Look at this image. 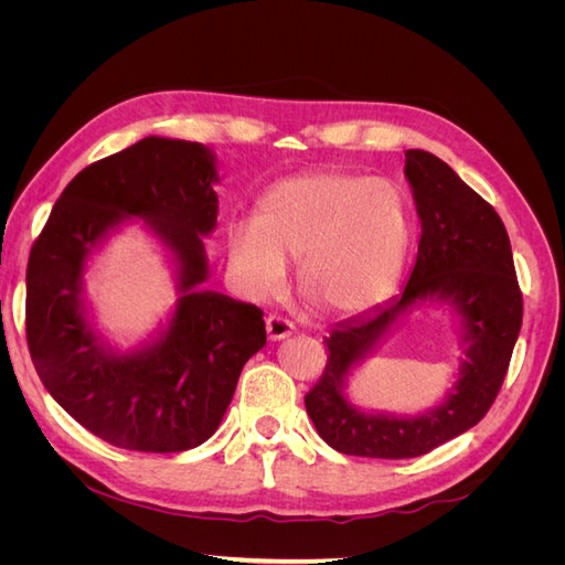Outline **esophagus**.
<instances>
[{
  "label": "esophagus",
  "instance_id": "esophagus-1",
  "mask_svg": "<svg viewBox=\"0 0 565 565\" xmlns=\"http://www.w3.org/2000/svg\"><path fill=\"white\" fill-rule=\"evenodd\" d=\"M292 332H295V324L289 322V320H285L280 316L266 318V337H268V341H282Z\"/></svg>",
  "mask_w": 565,
  "mask_h": 565
}]
</instances>
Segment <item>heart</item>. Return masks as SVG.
Returning a JSON list of instances; mask_svg holds the SVG:
<instances>
[{
    "instance_id": "heart-1",
    "label": "heart",
    "mask_w": 565,
    "mask_h": 565,
    "mask_svg": "<svg viewBox=\"0 0 565 565\" xmlns=\"http://www.w3.org/2000/svg\"><path fill=\"white\" fill-rule=\"evenodd\" d=\"M413 245L405 191L384 177L318 169L276 183L254 221L226 233L228 266L243 292L268 299L297 264V285L316 309L361 316L396 287Z\"/></svg>"
}]
</instances>
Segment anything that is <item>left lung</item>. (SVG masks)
Returning a JSON list of instances; mask_svg holds the SVG:
<instances>
[{"label":"left lung","instance_id":"obj_1","mask_svg":"<svg viewBox=\"0 0 565 565\" xmlns=\"http://www.w3.org/2000/svg\"><path fill=\"white\" fill-rule=\"evenodd\" d=\"M405 179L422 224L403 292L324 337L328 365L306 393V413L330 448L355 457L405 459L431 452L486 417L504 382L523 320V297L500 214L426 150H405ZM446 302L466 358L441 403L417 416L377 414L350 403L352 372L415 305Z\"/></svg>","mask_w":565,"mask_h":565}]
</instances>
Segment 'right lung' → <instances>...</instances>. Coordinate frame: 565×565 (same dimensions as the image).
Wrapping results in <instances>:
<instances>
[{
	"label": "right lung",
	"instance_id": "1",
	"mask_svg": "<svg viewBox=\"0 0 565 565\" xmlns=\"http://www.w3.org/2000/svg\"><path fill=\"white\" fill-rule=\"evenodd\" d=\"M216 183L207 146L146 136L82 169L32 245L25 276L32 363L51 398L117 448H198L224 419L243 365L266 344L262 309L204 289ZM136 220L166 249L180 297L161 328L125 352L95 328L83 273Z\"/></svg>",
	"mask_w": 565,
	"mask_h": 565
}]
</instances>
